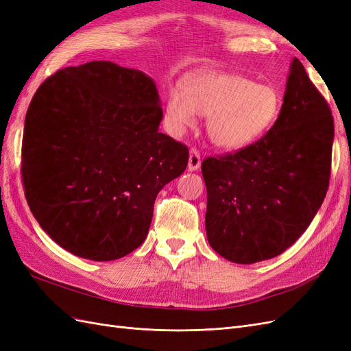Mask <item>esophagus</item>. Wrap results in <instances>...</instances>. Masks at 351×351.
I'll return each mask as SVG.
<instances>
[{
    "instance_id": "esophagus-1",
    "label": "esophagus",
    "mask_w": 351,
    "mask_h": 351,
    "mask_svg": "<svg viewBox=\"0 0 351 351\" xmlns=\"http://www.w3.org/2000/svg\"><path fill=\"white\" fill-rule=\"evenodd\" d=\"M200 162H202V158H200L199 151L196 149V147H192V149H190V155H189V169H190V171H196V169L200 167Z\"/></svg>"
}]
</instances>
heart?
<instances>
[{
    "label": "heart",
    "instance_id": "b5f03b06",
    "mask_svg": "<svg viewBox=\"0 0 351 351\" xmlns=\"http://www.w3.org/2000/svg\"><path fill=\"white\" fill-rule=\"evenodd\" d=\"M280 97L267 84L231 73L199 71L184 79L182 92L168 93L169 130L182 134L196 124V114L209 117L208 134L227 151L244 149L267 133L280 114Z\"/></svg>",
    "mask_w": 351,
    "mask_h": 351
}]
</instances>
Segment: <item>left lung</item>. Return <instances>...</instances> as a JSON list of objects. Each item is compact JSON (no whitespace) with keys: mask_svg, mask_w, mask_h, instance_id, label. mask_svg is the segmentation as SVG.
<instances>
[{"mask_svg":"<svg viewBox=\"0 0 351 351\" xmlns=\"http://www.w3.org/2000/svg\"><path fill=\"white\" fill-rule=\"evenodd\" d=\"M334 117L294 58L277 121L259 141L202 162L210 247L236 263L278 256L299 239L326 196Z\"/></svg>","mask_w":351,"mask_h":351,"instance_id":"8db88e82","label":"left lung"}]
</instances>
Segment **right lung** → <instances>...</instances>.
Wrapping results in <instances>:
<instances>
[{
    "label": "right lung",
    "mask_w": 351,
    "mask_h": 351,
    "mask_svg": "<svg viewBox=\"0 0 351 351\" xmlns=\"http://www.w3.org/2000/svg\"><path fill=\"white\" fill-rule=\"evenodd\" d=\"M155 83L111 61L61 69L35 92L22 143L32 214L62 249L92 261L145 241L156 195L182 174L189 147L158 132Z\"/></svg>",
    "instance_id": "obj_1"
}]
</instances>
